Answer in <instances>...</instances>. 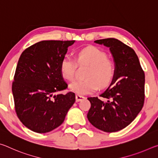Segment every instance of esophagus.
<instances>
[{
    "instance_id": "esophagus-1",
    "label": "esophagus",
    "mask_w": 158,
    "mask_h": 158,
    "mask_svg": "<svg viewBox=\"0 0 158 158\" xmlns=\"http://www.w3.org/2000/svg\"><path fill=\"white\" fill-rule=\"evenodd\" d=\"M85 97L84 96H82V95H76V101L77 102H79L81 101L83 99H84Z\"/></svg>"
}]
</instances>
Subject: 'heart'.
I'll list each match as a JSON object with an SVG mask.
<instances>
[{"label":"heart","instance_id":"heart-1","mask_svg":"<svg viewBox=\"0 0 158 158\" xmlns=\"http://www.w3.org/2000/svg\"><path fill=\"white\" fill-rule=\"evenodd\" d=\"M77 60L79 65H89L85 77L86 79L78 80L69 85L72 91L79 95L95 92L98 85L104 88L111 82L114 74V66L107 58L106 53L94 47H86L77 53ZM77 63L69 56L64 57L60 63V71L64 78L73 81L75 77Z\"/></svg>","mask_w":158,"mask_h":158}]
</instances>
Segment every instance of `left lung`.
Returning <instances> with one entry per match:
<instances>
[{
    "instance_id": "left-lung-1",
    "label": "left lung",
    "mask_w": 158,
    "mask_h": 158,
    "mask_svg": "<svg viewBox=\"0 0 158 158\" xmlns=\"http://www.w3.org/2000/svg\"><path fill=\"white\" fill-rule=\"evenodd\" d=\"M95 43L109 48L115 63L111 84L100 97L88 98L91 106L89 122L106 132H117L130 125L142 109L145 74L135 51L115 38L98 40Z\"/></svg>"
}]
</instances>
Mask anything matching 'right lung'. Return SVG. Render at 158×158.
Returning a JSON list of instances; mask_svg holds the SVG:
<instances>
[{
  "instance_id": "1",
  "label": "right lung",
  "mask_w": 158,
  "mask_h": 158,
  "mask_svg": "<svg viewBox=\"0 0 158 158\" xmlns=\"http://www.w3.org/2000/svg\"><path fill=\"white\" fill-rule=\"evenodd\" d=\"M75 40H43L21 53L16 68L12 94L21 122L37 133H46L63 123L75 102V94L55 93L68 88L60 63Z\"/></svg>"
}]
</instances>
